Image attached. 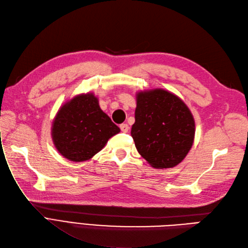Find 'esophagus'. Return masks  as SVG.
Wrapping results in <instances>:
<instances>
[{"instance_id":"esophagus-1","label":"esophagus","mask_w":248,"mask_h":248,"mask_svg":"<svg viewBox=\"0 0 248 248\" xmlns=\"http://www.w3.org/2000/svg\"><path fill=\"white\" fill-rule=\"evenodd\" d=\"M119 127H121L122 132H124V133H127V132H129V130H130L129 124H122L121 125H119Z\"/></svg>"}]
</instances>
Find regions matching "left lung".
<instances>
[{
	"mask_svg": "<svg viewBox=\"0 0 248 248\" xmlns=\"http://www.w3.org/2000/svg\"><path fill=\"white\" fill-rule=\"evenodd\" d=\"M131 135L138 153L154 168H173L193 146L195 121L188 107L172 93L140 92Z\"/></svg>",
	"mask_w": 248,
	"mask_h": 248,
	"instance_id": "left-lung-1",
	"label": "left lung"
}]
</instances>
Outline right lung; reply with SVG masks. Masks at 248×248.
Masks as SVG:
<instances>
[{
	"label": "right lung",
	"instance_id": "1",
	"mask_svg": "<svg viewBox=\"0 0 248 248\" xmlns=\"http://www.w3.org/2000/svg\"><path fill=\"white\" fill-rule=\"evenodd\" d=\"M121 132L104 113L93 93L78 94L62 105L54 117L51 136L59 153L72 162L92 158Z\"/></svg>",
	"mask_w": 248,
	"mask_h": 248
}]
</instances>
